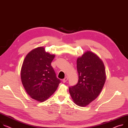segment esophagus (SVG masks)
<instances>
[{"mask_svg":"<svg viewBox=\"0 0 128 128\" xmlns=\"http://www.w3.org/2000/svg\"><path fill=\"white\" fill-rule=\"evenodd\" d=\"M67 80H68V78L67 76H65V78L62 80V82L63 83H65V82H66V81Z\"/></svg>","mask_w":128,"mask_h":128,"instance_id":"esophagus-1","label":"esophagus"}]
</instances>
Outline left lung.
I'll use <instances>...</instances> for the list:
<instances>
[{
    "label": "left lung",
    "instance_id": "8db88e82",
    "mask_svg": "<svg viewBox=\"0 0 128 128\" xmlns=\"http://www.w3.org/2000/svg\"><path fill=\"white\" fill-rule=\"evenodd\" d=\"M78 83L69 87V93L77 105L86 106L100 94L106 80V72L102 61L90 51L78 58Z\"/></svg>",
    "mask_w": 128,
    "mask_h": 128
}]
</instances>
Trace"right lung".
Returning a JSON list of instances; mask_svg holds the SVG:
<instances>
[{"instance_id": "add662e5", "label": "right lung", "mask_w": 128, "mask_h": 128, "mask_svg": "<svg viewBox=\"0 0 128 128\" xmlns=\"http://www.w3.org/2000/svg\"><path fill=\"white\" fill-rule=\"evenodd\" d=\"M54 55L39 47L26 56L21 70V78L24 87L30 97L43 102L56 90L61 80L56 78L51 63Z\"/></svg>"}]
</instances>
